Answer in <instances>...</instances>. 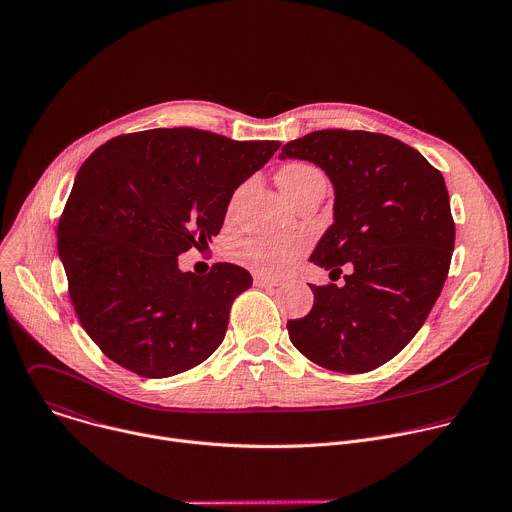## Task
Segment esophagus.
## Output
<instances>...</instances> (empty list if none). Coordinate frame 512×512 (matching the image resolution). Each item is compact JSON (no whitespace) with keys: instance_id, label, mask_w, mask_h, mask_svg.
<instances>
[{"instance_id":"34e87169","label":"esophagus","mask_w":512,"mask_h":512,"mask_svg":"<svg viewBox=\"0 0 512 512\" xmlns=\"http://www.w3.org/2000/svg\"><path fill=\"white\" fill-rule=\"evenodd\" d=\"M253 281H255V285H259V287H275V285H279V279L267 277V275H255Z\"/></svg>"}]
</instances>
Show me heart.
I'll return each instance as SVG.
<instances>
[{
    "label": "heart",
    "instance_id": "1",
    "mask_svg": "<svg viewBox=\"0 0 512 512\" xmlns=\"http://www.w3.org/2000/svg\"><path fill=\"white\" fill-rule=\"evenodd\" d=\"M324 180L322 172L304 162H291L279 170L277 182L285 196L296 194L312 182ZM306 251V239L291 237H263L251 235L239 239L231 247V259L259 275H281L289 269L302 253Z\"/></svg>",
    "mask_w": 512,
    "mask_h": 512
}]
</instances>
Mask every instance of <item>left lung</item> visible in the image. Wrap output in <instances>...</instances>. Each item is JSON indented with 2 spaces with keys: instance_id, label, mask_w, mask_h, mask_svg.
<instances>
[{
  "instance_id": "8db88e82",
  "label": "left lung",
  "mask_w": 512,
  "mask_h": 512,
  "mask_svg": "<svg viewBox=\"0 0 512 512\" xmlns=\"http://www.w3.org/2000/svg\"><path fill=\"white\" fill-rule=\"evenodd\" d=\"M334 188V223L310 261L344 283L310 285L314 308L289 320L294 346L338 373H369L419 332L448 277L456 227L442 172L411 145L371 131L322 129L285 143Z\"/></svg>"
}]
</instances>
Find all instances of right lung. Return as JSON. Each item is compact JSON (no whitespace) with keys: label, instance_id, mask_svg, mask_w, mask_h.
Segmentation results:
<instances>
[{"label":"right lung","instance_id":"add662e5","mask_svg":"<svg viewBox=\"0 0 512 512\" xmlns=\"http://www.w3.org/2000/svg\"><path fill=\"white\" fill-rule=\"evenodd\" d=\"M279 145L150 129L109 139L81 166L58 223V257L83 328L113 362L166 379L221 346L253 279L233 263L180 271L178 255L212 243L235 190Z\"/></svg>","mask_w":512,"mask_h":512}]
</instances>
